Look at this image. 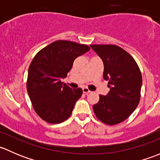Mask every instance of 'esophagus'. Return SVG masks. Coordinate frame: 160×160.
<instances>
[{
	"instance_id": "obj_1",
	"label": "esophagus",
	"mask_w": 160,
	"mask_h": 160,
	"mask_svg": "<svg viewBox=\"0 0 160 160\" xmlns=\"http://www.w3.org/2000/svg\"><path fill=\"white\" fill-rule=\"evenodd\" d=\"M83 93H90V92H91V91H90V90H88L87 88H83Z\"/></svg>"
}]
</instances>
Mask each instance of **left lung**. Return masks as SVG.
<instances>
[{"instance_id": "obj_1", "label": "left lung", "mask_w": 160, "mask_h": 160, "mask_svg": "<svg viewBox=\"0 0 160 160\" xmlns=\"http://www.w3.org/2000/svg\"><path fill=\"white\" fill-rule=\"evenodd\" d=\"M104 63L103 77L110 91L100 95L93 109L103 123L116 125L124 122L135 110L140 100L142 78L139 68L129 53L114 45H90Z\"/></svg>"}]
</instances>
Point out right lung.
I'll return each instance as SVG.
<instances>
[{"label":"right lung","instance_id":"obj_1","mask_svg":"<svg viewBox=\"0 0 160 160\" xmlns=\"http://www.w3.org/2000/svg\"><path fill=\"white\" fill-rule=\"evenodd\" d=\"M90 49L86 45L59 40L38 52L28 68L27 90L35 112L52 124L67 120L81 97V88L62 83L78 56Z\"/></svg>","mask_w":160,"mask_h":160}]
</instances>
